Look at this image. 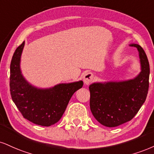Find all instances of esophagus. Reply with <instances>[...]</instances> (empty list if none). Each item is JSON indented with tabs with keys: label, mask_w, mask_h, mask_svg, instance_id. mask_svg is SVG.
Instances as JSON below:
<instances>
[{
	"label": "esophagus",
	"mask_w": 154,
	"mask_h": 154,
	"mask_svg": "<svg viewBox=\"0 0 154 154\" xmlns=\"http://www.w3.org/2000/svg\"><path fill=\"white\" fill-rule=\"evenodd\" d=\"M93 79V75L91 72H87L83 76V80L85 85H89Z\"/></svg>",
	"instance_id": "obj_1"
}]
</instances>
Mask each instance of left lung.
Wrapping results in <instances>:
<instances>
[{
    "instance_id": "1",
    "label": "left lung",
    "mask_w": 154,
    "mask_h": 154,
    "mask_svg": "<svg viewBox=\"0 0 154 154\" xmlns=\"http://www.w3.org/2000/svg\"><path fill=\"white\" fill-rule=\"evenodd\" d=\"M137 48L140 72L134 78L120 81L96 82L89 86L90 110L96 120L106 127H116L130 121L146 99L149 86L150 67L147 57L140 45Z\"/></svg>"
}]
</instances>
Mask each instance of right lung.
<instances>
[{"label":"right lung","instance_id":"add662e5","mask_svg":"<svg viewBox=\"0 0 154 154\" xmlns=\"http://www.w3.org/2000/svg\"><path fill=\"white\" fill-rule=\"evenodd\" d=\"M25 42L16 49L10 66V91L13 101L26 119L36 125L50 126L59 120L73 94L82 88V80L59 83L48 88L34 86L26 79L21 69Z\"/></svg>","mask_w":154,"mask_h":154}]
</instances>
